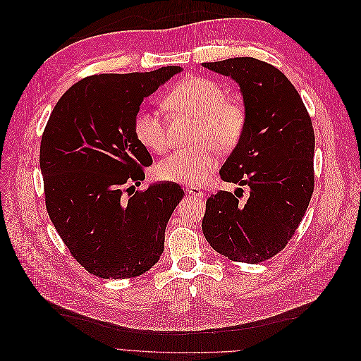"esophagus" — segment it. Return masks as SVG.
Segmentation results:
<instances>
[{"instance_id":"1","label":"esophagus","mask_w":361,"mask_h":361,"mask_svg":"<svg viewBox=\"0 0 361 361\" xmlns=\"http://www.w3.org/2000/svg\"><path fill=\"white\" fill-rule=\"evenodd\" d=\"M187 192L190 195H192V197H197V199H203V195H204V192L197 187H187Z\"/></svg>"}]
</instances>
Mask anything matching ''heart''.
Segmentation results:
<instances>
[{
  "mask_svg": "<svg viewBox=\"0 0 361 361\" xmlns=\"http://www.w3.org/2000/svg\"><path fill=\"white\" fill-rule=\"evenodd\" d=\"M164 104L170 110L197 118L194 140L199 143L162 158L157 166L158 178L178 183H202L216 166L218 149L232 150L243 140L248 123L245 106L227 99L224 87L204 76H190L174 85ZM133 129L138 143L147 150L161 154L167 149V126L158 110H140Z\"/></svg>",
  "mask_w": 361,
  "mask_h": 361,
  "instance_id": "heart-1",
  "label": "heart"
}]
</instances>
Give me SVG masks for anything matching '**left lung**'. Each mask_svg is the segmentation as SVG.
Returning <instances> with one entry per match:
<instances>
[{
	"label": "left lung",
	"mask_w": 361,
	"mask_h": 361,
	"mask_svg": "<svg viewBox=\"0 0 361 361\" xmlns=\"http://www.w3.org/2000/svg\"><path fill=\"white\" fill-rule=\"evenodd\" d=\"M241 87L247 130L220 170L224 182L247 185L241 202L218 191L206 202L202 231L218 253L259 264L276 256L295 235L314 190V133L293 84L269 63L251 57L203 63Z\"/></svg>",
	"instance_id": "left-lung-1"
}]
</instances>
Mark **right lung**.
I'll use <instances>...</instances> for the list:
<instances>
[{"mask_svg":"<svg viewBox=\"0 0 361 361\" xmlns=\"http://www.w3.org/2000/svg\"><path fill=\"white\" fill-rule=\"evenodd\" d=\"M180 72L101 73L75 82L40 141L51 221L73 259L101 279H133L154 267L183 190L174 182L135 190L152 157L134 135L145 97Z\"/></svg>","mask_w":361,"mask_h":361,"instance_id":"1","label":"right lung"}]
</instances>
